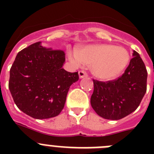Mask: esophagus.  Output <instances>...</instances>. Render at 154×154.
<instances>
[{"label": "esophagus", "instance_id": "1", "mask_svg": "<svg viewBox=\"0 0 154 154\" xmlns=\"http://www.w3.org/2000/svg\"><path fill=\"white\" fill-rule=\"evenodd\" d=\"M79 76L80 79H82L84 78V77H86L87 73L85 72V71H79Z\"/></svg>", "mask_w": 154, "mask_h": 154}]
</instances>
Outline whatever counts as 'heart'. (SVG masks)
<instances>
[{"instance_id": "b5f03b06", "label": "heart", "mask_w": 154, "mask_h": 154, "mask_svg": "<svg viewBox=\"0 0 154 154\" xmlns=\"http://www.w3.org/2000/svg\"><path fill=\"white\" fill-rule=\"evenodd\" d=\"M69 58L75 65L83 63L91 65L92 73L96 77L109 80L117 77L126 69L130 55L123 47L102 44L69 51Z\"/></svg>"}]
</instances>
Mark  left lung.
Instances as JSON below:
<instances>
[{
  "mask_svg": "<svg viewBox=\"0 0 154 154\" xmlns=\"http://www.w3.org/2000/svg\"><path fill=\"white\" fill-rule=\"evenodd\" d=\"M133 56L117 79L106 82L93 79L91 106L99 116L118 120L134 112L140 104L146 92L147 72L137 51H133Z\"/></svg>",
  "mask_w": 154,
  "mask_h": 154,
  "instance_id": "obj_1",
  "label": "left lung"
}]
</instances>
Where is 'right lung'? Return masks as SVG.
Masks as SVG:
<instances>
[{"label":"right lung","mask_w":154,"mask_h":154,"mask_svg":"<svg viewBox=\"0 0 154 154\" xmlns=\"http://www.w3.org/2000/svg\"><path fill=\"white\" fill-rule=\"evenodd\" d=\"M65 52L45 48L38 42L17 53L10 70L8 87L17 108L38 119L62 112L69 88L78 72L62 69Z\"/></svg>","instance_id":"obj_1"}]
</instances>
